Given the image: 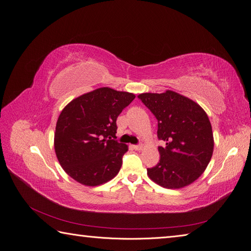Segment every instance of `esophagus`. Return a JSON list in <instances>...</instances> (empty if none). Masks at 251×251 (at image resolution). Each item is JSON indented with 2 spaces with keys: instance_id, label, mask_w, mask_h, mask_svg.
<instances>
[{
  "instance_id": "34e87169",
  "label": "esophagus",
  "mask_w": 251,
  "mask_h": 251,
  "mask_svg": "<svg viewBox=\"0 0 251 251\" xmlns=\"http://www.w3.org/2000/svg\"><path fill=\"white\" fill-rule=\"evenodd\" d=\"M133 149L136 150V151H141L143 149V146H142V144H138V146H133Z\"/></svg>"
}]
</instances>
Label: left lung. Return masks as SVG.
<instances>
[{"label":"left lung","instance_id":"1","mask_svg":"<svg viewBox=\"0 0 251 251\" xmlns=\"http://www.w3.org/2000/svg\"><path fill=\"white\" fill-rule=\"evenodd\" d=\"M139 100L158 120L160 160L148 169V176L165 188L179 189L192 184L206 170L214 153V134L206 112L200 104L172 90L141 93Z\"/></svg>","mask_w":251,"mask_h":251}]
</instances>
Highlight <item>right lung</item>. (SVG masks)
Masks as SVG:
<instances>
[{"mask_svg": "<svg viewBox=\"0 0 251 251\" xmlns=\"http://www.w3.org/2000/svg\"><path fill=\"white\" fill-rule=\"evenodd\" d=\"M135 94L109 87L74 98L60 112L54 133L57 160L86 186L105 183L118 174L128 147L116 138V119Z\"/></svg>", "mask_w": 251, "mask_h": 251, "instance_id": "1", "label": "right lung"}]
</instances>
